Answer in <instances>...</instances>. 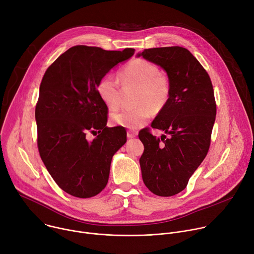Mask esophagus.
<instances>
[{"label":"esophagus","instance_id":"esophagus-1","mask_svg":"<svg viewBox=\"0 0 254 254\" xmlns=\"http://www.w3.org/2000/svg\"><path fill=\"white\" fill-rule=\"evenodd\" d=\"M136 135H137V131L131 130V129H128V130H127V137H128V138H132V137H134V136H136Z\"/></svg>","mask_w":254,"mask_h":254}]
</instances>
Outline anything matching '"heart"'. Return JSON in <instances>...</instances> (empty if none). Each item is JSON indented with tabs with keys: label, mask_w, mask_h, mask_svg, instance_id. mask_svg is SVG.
Segmentation results:
<instances>
[{
	"label": "heart",
	"mask_w": 254,
	"mask_h": 254,
	"mask_svg": "<svg viewBox=\"0 0 254 254\" xmlns=\"http://www.w3.org/2000/svg\"><path fill=\"white\" fill-rule=\"evenodd\" d=\"M120 80L124 86L138 88L135 104L131 110H124L112 115L115 126L136 129L152 118L154 112H160L166 106L171 95V81L161 73L157 65L141 58L133 59L120 72ZM97 92L111 110H117L121 104L120 81L111 74L103 75L97 83Z\"/></svg>",
	"instance_id": "1"
}]
</instances>
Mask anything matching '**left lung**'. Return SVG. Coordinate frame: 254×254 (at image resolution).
Masks as SVG:
<instances>
[{"mask_svg":"<svg viewBox=\"0 0 254 254\" xmlns=\"http://www.w3.org/2000/svg\"><path fill=\"white\" fill-rule=\"evenodd\" d=\"M137 56L161 66L171 81L168 103L151 127L165 132L139 131L143 153L139 158L142 181L154 194L174 196L183 191L205 159L216 118V102L210 76L186 48L144 49Z\"/></svg>","mask_w":254,"mask_h":254,"instance_id":"1","label":"left lung"}]
</instances>
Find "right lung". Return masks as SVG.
Here are the masks:
<instances>
[{
    "mask_svg": "<svg viewBox=\"0 0 254 254\" xmlns=\"http://www.w3.org/2000/svg\"><path fill=\"white\" fill-rule=\"evenodd\" d=\"M134 49L107 51L77 45L61 54L46 70L35 108L40 157L66 193L90 198L110 177L113 156L127 141L123 127H107V106L97 92L99 79ZM88 132L98 133L92 141Z\"/></svg>",
    "mask_w": 254,
    "mask_h": 254,
    "instance_id": "obj_1",
    "label": "right lung"
}]
</instances>
